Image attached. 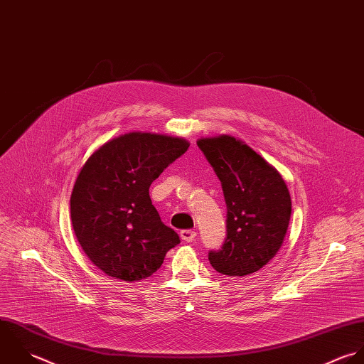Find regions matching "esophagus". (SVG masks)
Masks as SVG:
<instances>
[{
    "label": "esophagus",
    "instance_id": "esophagus-1",
    "mask_svg": "<svg viewBox=\"0 0 364 364\" xmlns=\"http://www.w3.org/2000/svg\"><path fill=\"white\" fill-rule=\"evenodd\" d=\"M181 237H182L183 242H193L195 237H196V232H193V230H182L181 232Z\"/></svg>",
    "mask_w": 364,
    "mask_h": 364
}]
</instances>
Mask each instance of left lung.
<instances>
[{"mask_svg": "<svg viewBox=\"0 0 364 364\" xmlns=\"http://www.w3.org/2000/svg\"><path fill=\"white\" fill-rule=\"evenodd\" d=\"M226 200V239L209 251L213 268L244 277L262 268L284 242L291 196L281 175L242 141L220 135L198 141Z\"/></svg>", "mask_w": 364, "mask_h": 364, "instance_id": "left-lung-1", "label": "left lung"}]
</instances>
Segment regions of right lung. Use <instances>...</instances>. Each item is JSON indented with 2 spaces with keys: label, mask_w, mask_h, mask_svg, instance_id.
Returning <instances> with one entry per match:
<instances>
[{
  "label": "right lung",
  "mask_w": 364,
  "mask_h": 364,
  "mask_svg": "<svg viewBox=\"0 0 364 364\" xmlns=\"http://www.w3.org/2000/svg\"><path fill=\"white\" fill-rule=\"evenodd\" d=\"M188 148L181 138L129 132L100 146L82 168L70 198L72 226L83 251L107 275L144 279L181 242L162 223L149 186Z\"/></svg>",
  "instance_id": "obj_1"
}]
</instances>
